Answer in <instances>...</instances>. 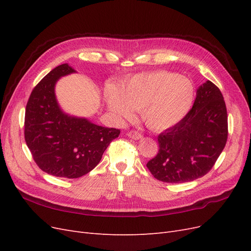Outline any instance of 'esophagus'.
<instances>
[{
    "label": "esophagus",
    "instance_id": "esophagus-1",
    "mask_svg": "<svg viewBox=\"0 0 251 251\" xmlns=\"http://www.w3.org/2000/svg\"><path fill=\"white\" fill-rule=\"evenodd\" d=\"M127 136L130 138L134 139V140H139L142 137V135L139 132H137V131H130V132L127 133Z\"/></svg>",
    "mask_w": 251,
    "mask_h": 251
}]
</instances>
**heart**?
<instances>
[{"mask_svg": "<svg viewBox=\"0 0 251 251\" xmlns=\"http://www.w3.org/2000/svg\"><path fill=\"white\" fill-rule=\"evenodd\" d=\"M110 111L120 119L140 111L142 120L153 131H165L178 125L192 108L194 88L186 77L169 71L140 73L119 88L107 90Z\"/></svg>", "mask_w": 251, "mask_h": 251, "instance_id": "1", "label": "heart"}]
</instances>
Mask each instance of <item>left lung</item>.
I'll return each mask as SVG.
<instances>
[{
  "label": "left lung",
  "mask_w": 251,
  "mask_h": 251,
  "mask_svg": "<svg viewBox=\"0 0 251 251\" xmlns=\"http://www.w3.org/2000/svg\"><path fill=\"white\" fill-rule=\"evenodd\" d=\"M227 111L219 88L207 80L197 89L192 110L158 136L159 151L147 164L153 176L183 183L206 175L227 141Z\"/></svg>",
  "instance_id": "obj_1"
}]
</instances>
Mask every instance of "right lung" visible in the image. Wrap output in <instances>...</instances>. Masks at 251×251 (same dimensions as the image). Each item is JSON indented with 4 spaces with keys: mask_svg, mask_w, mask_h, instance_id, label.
I'll use <instances>...</instances> for the list:
<instances>
[{
    "mask_svg": "<svg viewBox=\"0 0 251 251\" xmlns=\"http://www.w3.org/2000/svg\"><path fill=\"white\" fill-rule=\"evenodd\" d=\"M76 73L68 64L51 70L33 89L26 105L25 140L39 168L55 177L79 178L100 163L103 151L120 131L97 126L64 112L55 85Z\"/></svg>",
    "mask_w": 251,
    "mask_h": 251,
    "instance_id": "add662e5",
    "label": "right lung"
}]
</instances>
